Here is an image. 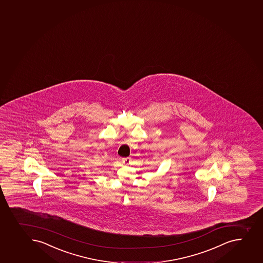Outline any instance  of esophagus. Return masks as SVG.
I'll use <instances>...</instances> for the list:
<instances>
[{
	"instance_id": "obj_1",
	"label": "esophagus",
	"mask_w": 263,
	"mask_h": 263,
	"mask_svg": "<svg viewBox=\"0 0 263 263\" xmlns=\"http://www.w3.org/2000/svg\"><path fill=\"white\" fill-rule=\"evenodd\" d=\"M122 161L124 164H129L131 159H130V158H123V159H122Z\"/></svg>"
}]
</instances>
